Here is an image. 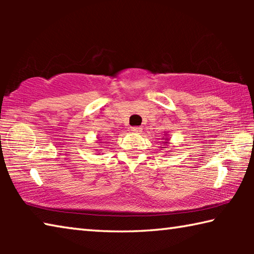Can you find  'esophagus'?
<instances>
[{
    "label": "esophagus",
    "instance_id": "1",
    "mask_svg": "<svg viewBox=\"0 0 254 254\" xmlns=\"http://www.w3.org/2000/svg\"><path fill=\"white\" fill-rule=\"evenodd\" d=\"M131 131L133 133H140L141 131H142V127H132Z\"/></svg>",
    "mask_w": 254,
    "mask_h": 254
}]
</instances>
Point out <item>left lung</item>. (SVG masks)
Returning <instances> with one entry per match:
<instances>
[{
    "instance_id": "left-lung-1",
    "label": "left lung",
    "mask_w": 254,
    "mask_h": 254,
    "mask_svg": "<svg viewBox=\"0 0 254 254\" xmlns=\"http://www.w3.org/2000/svg\"><path fill=\"white\" fill-rule=\"evenodd\" d=\"M163 140H168V137H165V139H163ZM163 143H167V141H166V142H163Z\"/></svg>"
}]
</instances>
